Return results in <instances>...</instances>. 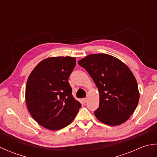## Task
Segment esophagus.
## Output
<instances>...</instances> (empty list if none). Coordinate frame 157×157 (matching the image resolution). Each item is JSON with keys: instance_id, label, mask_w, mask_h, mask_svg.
Masks as SVG:
<instances>
[{"instance_id": "obj_1", "label": "esophagus", "mask_w": 157, "mask_h": 157, "mask_svg": "<svg viewBox=\"0 0 157 157\" xmlns=\"http://www.w3.org/2000/svg\"><path fill=\"white\" fill-rule=\"evenodd\" d=\"M87 101H88V98H85L83 99V102H84V103H86V102H87Z\"/></svg>"}]
</instances>
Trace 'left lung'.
<instances>
[{
    "instance_id": "8db88e82",
    "label": "left lung",
    "mask_w": 157,
    "mask_h": 157,
    "mask_svg": "<svg viewBox=\"0 0 157 157\" xmlns=\"http://www.w3.org/2000/svg\"><path fill=\"white\" fill-rule=\"evenodd\" d=\"M78 64L84 67L97 86L99 107L94 115L108 125L125 122L137 107L140 93L137 81L124 63L107 54H91Z\"/></svg>"
}]
</instances>
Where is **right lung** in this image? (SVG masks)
<instances>
[{
	"mask_svg": "<svg viewBox=\"0 0 157 157\" xmlns=\"http://www.w3.org/2000/svg\"><path fill=\"white\" fill-rule=\"evenodd\" d=\"M75 64V57H49L40 62L28 77L26 105L35 121L46 129L55 131L67 126L81 107L68 82Z\"/></svg>",
	"mask_w": 157,
	"mask_h": 157,
	"instance_id": "right-lung-1",
	"label": "right lung"
}]
</instances>
